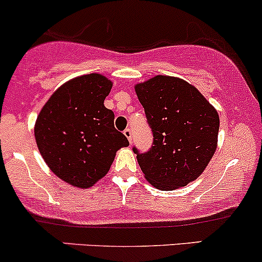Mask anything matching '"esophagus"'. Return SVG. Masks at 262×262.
I'll use <instances>...</instances> for the list:
<instances>
[{
  "instance_id": "1",
  "label": "esophagus",
  "mask_w": 262,
  "mask_h": 262,
  "mask_svg": "<svg viewBox=\"0 0 262 262\" xmlns=\"http://www.w3.org/2000/svg\"><path fill=\"white\" fill-rule=\"evenodd\" d=\"M123 135H125V136L127 137L130 142H132V131H131V128H126V130L123 131Z\"/></svg>"
}]
</instances>
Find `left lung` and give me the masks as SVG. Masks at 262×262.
I'll use <instances>...</instances> for the list:
<instances>
[{"mask_svg":"<svg viewBox=\"0 0 262 262\" xmlns=\"http://www.w3.org/2000/svg\"><path fill=\"white\" fill-rule=\"evenodd\" d=\"M154 134L152 147L134 152L147 181L161 190L187 186L202 174L216 149L219 115L196 88L157 75L135 86Z\"/></svg>","mask_w":262,"mask_h":262,"instance_id":"1","label":"left lung"}]
</instances>
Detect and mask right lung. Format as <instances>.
I'll return each mask as SVG.
<instances>
[{"mask_svg": "<svg viewBox=\"0 0 262 262\" xmlns=\"http://www.w3.org/2000/svg\"><path fill=\"white\" fill-rule=\"evenodd\" d=\"M113 83L101 74L78 76L63 84L46 102L34 126L43 160L55 176L89 188L110 169L116 151L128 146L104 106Z\"/></svg>", "mask_w": 262, "mask_h": 262, "instance_id": "right-lung-1", "label": "right lung"}]
</instances>
